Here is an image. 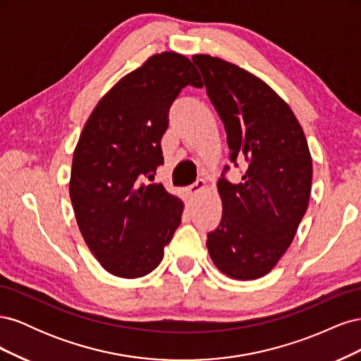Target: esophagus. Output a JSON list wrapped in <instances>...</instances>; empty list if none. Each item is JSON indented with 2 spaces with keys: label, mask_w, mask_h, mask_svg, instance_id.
Listing matches in <instances>:
<instances>
[{
  "label": "esophagus",
  "mask_w": 361,
  "mask_h": 361,
  "mask_svg": "<svg viewBox=\"0 0 361 361\" xmlns=\"http://www.w3.org/2000/svg\"><path fill=\"white\" fill-rule=\"evenodd\" d=\"M204 188H206V182H204L203 179H199L197 182L192 183V185H190V187L187 188L188 197H190V199H195V197H197V195H199Z\"/></svg>",
  "instance_id": "esophagus-1"
}]
</instances>
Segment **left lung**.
Segmentation results:
<instances>
[{"mask_svg":"<svg viewBox=\"0 0 361 361\" xmlns=\"http://www.w3.org/2000/svg\"><path fill=\"white\" fill-rule=\"evenodd\" d=\"M224 123L228 159L248 167L243 182L218 179L220 224L207 233L215 267L235 280L264 277L285 255L307 211L312 158L289 105L257 76L211 56H194Z\"/></svg>","mask_w":361,"mask_h":361,"instance_id":"8db88e82","label":"left lung"}]
</instances>
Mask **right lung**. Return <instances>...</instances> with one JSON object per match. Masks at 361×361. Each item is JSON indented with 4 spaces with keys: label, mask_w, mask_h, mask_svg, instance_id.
<instances>
[{
    "label": "right lung",
    "mask_w": 361,
    "mask_h": 361,
    "mask_svg": "<svg viewBox=\"0 0 361 361\" xmlns=\"http://www.w3.org/2000/svg\"><path fill=\"white\" fill-rule=\"evenodd\" d=\"M187 85H203L187 57H150L96 105L73 152L69 192L76 223L113 276L138 279L154 271L180 224L182 200L147 180L164 164L170 106Z\"/></svg>",
    "instance_id": "add662e5"
}]
</instances>
